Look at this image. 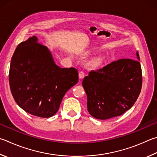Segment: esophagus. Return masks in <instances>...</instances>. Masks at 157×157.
<instances>
[{"label": "esophagus", "instance_id": "34e87169", "mask_svg": "<svg viewBox=\"0 0 157 157\" xmlns=\"http://www.w3.org/2000/svg\"><path fill=\"white\" fill-rule=\"evenodd\" d=\"M84 73L83 72V71H80V72L79 73V78H80V79H82V78H84Z\"/></svg>", "mask_w": 157, "mask_h": 157}]
</instances>
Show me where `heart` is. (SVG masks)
Here are the masks:
<instances>
[{
    "label": "heart",
    "mask_w": 157,
    "mask_h": 157,
    "mask_svg": "<svg viewBox=\"0 0 157 157\" xmlns=\"http://www.w3.org/2000/svg\"><path fill=\"white\" fill-rule=\"evenodd\" d=\"M99 60H98V61H97V62H95V64H99Z\"/></svg>",
    "instance_id": "obj_1"
}]
</instances>
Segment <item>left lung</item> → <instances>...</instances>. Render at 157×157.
<instances>
[{
    "mask_svg": "<svg viewBox=\"0 0 157 157\" xmlns=\"http://www.w3.org/2000/svg\"><path fill=\"white\" fill-rule=\"evenodd\" d=\"M136 56L139 59L138 52ZM87 95V109L93 117L108 119L131 108L140 94V62L119 59L101 69L91 71L82 81Z\"/></svg>",
    "mask_w": 157,
    "mask_h": 157,
    "instance_id": "8db88e82",
    "label": "left lung"
}]
</instances>
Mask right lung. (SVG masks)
<instances>
[{
  "mask_svg": "<svg viewBox=\"0 0 157 157\" xmlns=\"http://www.w3.org/2000/svg\"><path fill=\"white\" fill-rule=\"evenodd\" d=\"M9 82L17 104L31 115L48 118L58 112L68 90L78 82L75 68H60L36 36L20 43L11 58Z\"/></svg>",
  "mask_w": 157,
  "mask_h": 157,
  "instance_id": "right-lung-1",
  "label": "right lung"
}]
</instances>
